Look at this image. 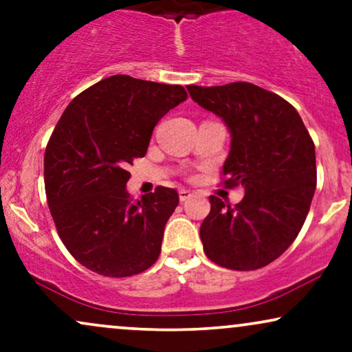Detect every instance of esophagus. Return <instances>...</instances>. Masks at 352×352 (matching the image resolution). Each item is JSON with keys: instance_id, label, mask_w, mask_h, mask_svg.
Wrapping results in <instances>:
<instances>
[{"instance_id": "esophagus-1", "label": "esophagus", "mask_w": 352, "mask_h": 352, "mask_svg": "<svg viewBox=\"0 0 352 352\" xmlns=\"http://www.w3.org/2000/svg\"><path fill=\"white\" fill-rule=\"evenodd\" d=\"M191 196H192V192L188 191V189H181L179 191V201H188Z\"/></svg>"}]
</instances>
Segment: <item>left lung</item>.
Instances as JSON below:
<instances>
[{
  "label": "left lung",
  "mask_w": 352,
  "mask_h": 352,
  "mask_svg": "<svg viewBox=\"0 0 352 352\" xmlns=\"http://www.w3.org/2000/svg\"><path fill=\"white\" fill-rule=\"evenodd\" d=\"M188 90L229 128L224 184L245 191L234 208L209 197L199 230L204 252L230 270H257L278 258L305 224L316 189L315 143L295 107L262 87L234 82Z\"/></svg>",
  "instance_id": "1"
}]
</instances>
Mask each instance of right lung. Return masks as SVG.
Instances as JSON below:
<instances>
[{
  "instance_id": "obj_1",
  "label": "right lung",
  "mask_w": 352,
  "mask_h": 352,
  "mask_svg": "<svg viewBox=\"0 0 352 352\" xmlns=\"http://www.w3.org/2000/svg\"><path fill=\"white\" fill-rule=\"evenodd\" d=\"M186 98L181 85L111 76L78 94L57 122L44 155L45 196L62 243L89 270L131 276L158 260L179 196L158 186L131 201L128 166Z\"/></svg>"
}]
</instances>
